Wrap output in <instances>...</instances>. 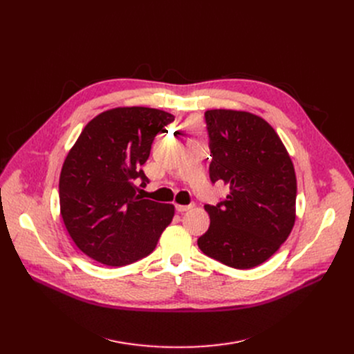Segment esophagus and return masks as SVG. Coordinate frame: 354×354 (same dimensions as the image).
<instances>
[{
  "label": "esophagus",
  "mask_w": 354,
  "mask_h": 354,
  "mask_svg": "<svg viewBox=\"0 0 354 354\" xmlns=\"http://www.w3.org/2000/svg\"><path fill=\"white\" fill-rule=\"evenodd\" d=\"M192 208H194L192 205H179V203L176 205V211H178V212H185V211H189V209H192Z\"/></svg>",
  "instance_id": "esophagus-1"
}]
</instances>
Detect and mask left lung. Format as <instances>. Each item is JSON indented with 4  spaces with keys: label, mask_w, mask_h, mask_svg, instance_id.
<instances>
[{
    "label": "left lung",
    "mask_w": 354,
    "mask_h": 354,
    "mask_svg": "<svg viewBox=\"0 0 354 354\" xmlns=\"http://www.w3.org/2000/svg\"><path fill=\"white\" fill-rule=\"evenodd\" d=\"M212 162L209 178L230 185L227 199L205 205L209 230L201 251L236 270L266 263L292 231L297 179L274 127L250 111H205Z\"/></svg>",
    "instance_id": "obj_1"
}]
</instances>
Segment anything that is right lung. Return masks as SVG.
I'll return each instance as SVG.
<instances>
[{
	"label": "right lung",
	"mask_w": 354,
	"mask_h": 354,
	"mask_svg": "<svg viewBox=\"0 0 354 354\" xmlns=\"http://www.w3.org/2000/svg\"><path fill=\"white\" fill-rule=\"evenodd\" d=\"M175 116L152 107H115L91 119L73 145L59 180L60 214L91 259L123 267L147 257L171 224L172 203L136 194L155 136Z\"/></svg>",
	"instance_id": "right-lung-1"
}]
</instances>
